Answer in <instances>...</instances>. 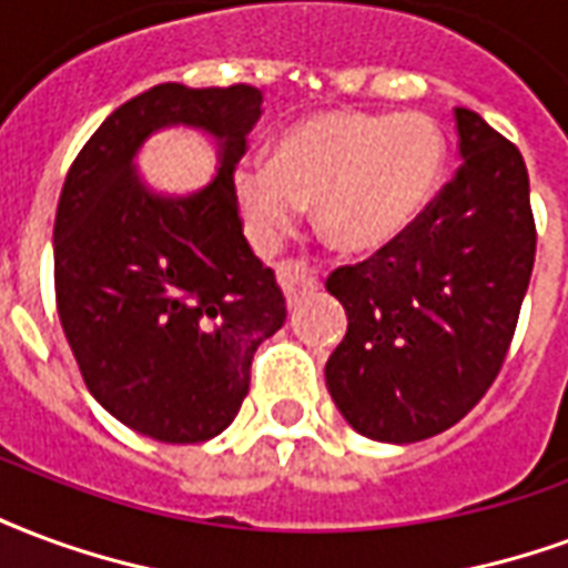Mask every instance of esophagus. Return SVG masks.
Returning <instances> with one entry per match:
<instances>
[{
    "label": "esophagus",
    "mask_w": 568,
    "mask_h": 568,
    "mask_svg": "<svg viewBox=\"0 0 568 568\" xmlns=\"http://www.w3.org/2000/svg\"><path fill=\"white\" fill-rule=\"evenodd\" d=\"M276 280L283 285L288 304H295L297 297L310 295L313 288H318V273L313 264H306L304 258H285L276 264Z\"/></svg>",
    "instance_id": "1"
}]
</instances>
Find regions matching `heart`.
<instances>
[{"label":"heart","instance_id":"heart-1","mask_svg":"<svg viewBox=\"0 0 568 568\" xmlns=\"http://www.w3.org/2000/svg\"><path fill=\"white\" fill-rule=\"evenodd\" d=\"M445 162L448 141L424 113L334 108L285 125L267 162H237L231 192L258 252L276 250L306 204L331 246L376 252L422 220Z\"/></svg>","mask_w":568,"mask_h":568}]
</instances>
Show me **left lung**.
Wrapping results in <instances>:
<instances>
[{"label":"left lung","instance_id":"left-lung-1","mask_svg":"<svg viewBox=\"0 0 568 568\" xmlns=\"http://www.w3.org/2000/svg\"><path fill=\"white\" fill-rule=\"evenodd\" d=\"M464 165L403 237L327 276L346 337L327 390L358 434L418 443L455 427L508 355L536 262L524 155L455 108Z\"/></svg>","mask_w":568,"mask_h":568}]
</instances>
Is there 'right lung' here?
Instances as JSON below:
<instances>
[{
  "mask_svg": "<svg viewBox=\"0 0 568 568\" xmlns=\"http://www.w3.org/2000/svg\"><path fill=\"white\" fill-rule=\"evenodd\" d=\"M262 116L250 83H159L104 120L62 183L53 225L57 310L87 388L159 443L222 434L250 390L255 348L285 322V297L252 255L231 171ZM221 138L217 180L186 200L153 196L131 159L162 124Z\"/></svg>",
  "mask_w": 568,
  "mask_h": 568,
  "instance_id": "add662e5",
  "label": "right lung"
}]
</instances>
